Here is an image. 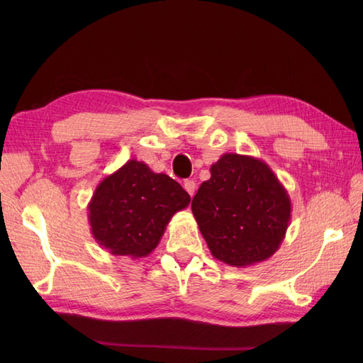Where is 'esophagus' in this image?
Masks as SVG:
<instances>
[{
    "mask_svg": "<svg viewBox=\"0 0 363 363\" xmlns=\"http://www.w3.org/2000/svg\"><path fill=\"white\" fill-rule=\"evenodd\" d=\"M183 188L186 189V192H188L191 196H194V194H195V182L194 180H186L183 183Z\"/></svg>",
    "mask_w": 363,
    "mask_h": 363,
    "instance_id": "esophagus-1",
    "label": "esophagus"
}]
</instances>
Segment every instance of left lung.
<instances>
[{
	"label": "left lung",
	"mask_w": 363,
	"mask_h": 363,
	"mask_svg": "<svg viewBox=\"0 0 363 363\" xmlns=\"http://www.w3.org/2000/svg\"><path fill=\"white\" fill-rule=\"evenodd\" d=\"M291 199L268 164L225 152L192 200V213L212 256L244 268L268 260L291 221Z\"/></svg>",
	"instance_id": "obj_1"
}]
</instances>
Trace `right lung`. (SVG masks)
Returning <instances> with one entry per match:
<instances>
[{
  "label": "right lung",
  "instance_id": "obj_1",
  "mask_svg": "<svg viewBox=\"0 0 363 363\" xmlns=\"http://www.w3.org/2000/svg\"><path fill=\"white\" fill-rule=\"evenodd\" d=\"M189 203V194L169 175L131 159L96 186L87 218L98 245L138 259L159 245L174 213Z\"/></svg>",
  "mask_w": 363,
  "mask_h": 363
}]
</instances>
